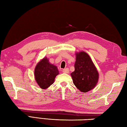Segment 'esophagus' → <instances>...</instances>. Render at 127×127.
<instances>
[{
    "mask_svg": "<svg viewBox=\"0 0 127 127\" xmlns=\"http://www.w3.org/2000/svg\"><path fill=\"white\" fill-rule=\"evenodd\" d=\"M62 71H63V73H69V69L68 68H65V69H64L62 70Z\"/></svg>",
    "mask_w": 127,
    "mask_h": 127,
    "instance_id": "esophagus-1",
    "label": "esophagus"
}]
</instances>
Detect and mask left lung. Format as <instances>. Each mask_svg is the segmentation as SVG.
Instances as JSON below:
<instances>
[{
	"label": "left lung",
	"instance_id": "8db88e82",
	"mask_svg": "<svg viewBox=\"0 0 127 127\" xmlns=\"http://www.w3.org/2000/svg\"><path fill=\"white\" fill-rule=\"evenodd\" d=\"M74 71L70 75L74 85L80 91L87 92L97 85L98 73L90 56L85 51L76 54Z\"/></svg>",
	"mask_w": 127,
	"mask_h": 127
}]
</instances>
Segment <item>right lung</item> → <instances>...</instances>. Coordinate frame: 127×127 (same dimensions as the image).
Segmentation results:
<instances>
[{
	"mask_svg": "<svg viewBox=\"0 0 127 127\" xmlns=\"http://www.w3.org/2000/svg\"><path fill=\"white\" fill-rule=\"evenodd\" d=\"M34 73L36 82L42 89H46L52 85L55 77L59 74L57 66L49 63L46 57L37 63Z\"/></svg>",
	"mask_w": 127,
	"mask_h": 127,
	"instance_id": "add662e5",
	"label": "right lung"
}]
</instances>
